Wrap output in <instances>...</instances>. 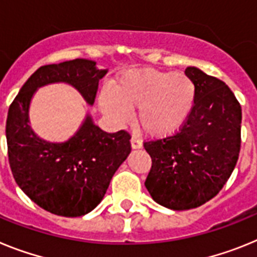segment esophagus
<instances>
[{
    "instance_id": "esophagus-1",
    "label": "esophagus",
    "mask_w": 257,
    "mask_h": 257,
    "mask_svg": "<svg viewBox=\"0 0 257 257\" xmlns=\"http://www.w3.org/2000/svg\"><path fill=\"white\" fill-rule=\"evenodd\" d=\"M131 145H132V149H135V150L136 149H141L142 147V142L140 141L136 136H133V137L131 138Z\"/></svg>"
}]
</instances>
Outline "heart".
<instances>
[{
    "label": "heart",
    "mask_w": 257,
    "mask_h": 257,
    "mask_svg": "<svg viewBox=\"0 0 257 257\" xmlns=\"http://www.w3.org/2000/svg\"><path fill=\"white\" fill-rule=\"evenodd\" d=\"M195 85L184 73L155 70L131 71L102 90L98 104L112 121L122 124L137 108V122L147 136L166 138L185 125L195 103Z\"/></svg>",
    "instance_id": "obj_1"
}]
</instances>
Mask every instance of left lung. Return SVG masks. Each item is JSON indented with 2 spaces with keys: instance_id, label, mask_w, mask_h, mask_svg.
I'll return each instance as SVG.
<instances>
[{
  "instance_id": "1",
  "label": "left lung",
  "mask_w": 257,
  "mask_h": 257,
  "mask_svg": "<svg viewBox=\"0 0 257 257\" xmlns=\"http://www.w3.org/2000/svg\"><path fill=\"white\" fill-rule=\"evenodd\" d=\"M195 103L187 122L171 137L145 142L151 169L145 186L160 206L196 208L218 194L239 156L242 108L221 80L187 67Z\"/></svg>"
}]
</instances>
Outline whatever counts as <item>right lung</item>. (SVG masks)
Returning a JSON list of instances; mask_svg holds the SVG:
<instances>
[{
  "mask_svg": "<svg viewBox=\"0 0 257 257\" xmlns=\"http://www.w3.org/2000/svg\"><path fill=\"white\" fill-rule=\"evenodd\" d=\"M94 61H73L40 67L10 104L6 120L9 163L15 182L31 200L45 211L64 217H79L101 203L111 178L131 154L125 131L107 133L91 116L64 142L40 138L30 125V106L41 86L64 82L94 103L98 82L108 70Z\"/></svg>",
  "mask_w": 257,
  "mask_h": 257,
  "instance_id": "obj_1",
  "label": "right lung"
}]
</instances>
